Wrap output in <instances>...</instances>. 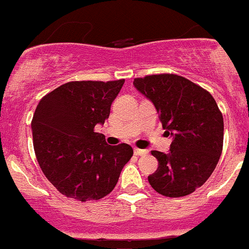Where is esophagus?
I'll return each instance as SVG.
<instances>
[{
	"label": "esophagus",
	"mask_w": 249,
	"mask_h": 249,
	"mask_svg": "<svg viewBox=\"0 0 249 249\" xmlns=\"http://www.w3.org/2000/svg\"><path fill=\"white\" fill-rule=\"evenodd\" d=\"M146 154H147V150L134 149V155H137V156H142V155H146Z\"/></svg>",
	"instance_id": "esophagus-1"
}]
</instances>
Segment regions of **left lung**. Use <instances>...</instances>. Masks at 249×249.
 <instances>
[{
  "instance_id": "left-lung-1",
  "label": "left lung",
  "mask_w": 249,
  "mask_h": 249,
  "mask_svg": "<svg viewBox=\"0 0 249 249\" xmlns=\"http://www.w3.org/2000/svg\"><path fill=\"white\" fill-rule=\"evenodd\" d=\"M133 85L154 104L162 127L173 138L167 154L151 151L159 168L147 177L150 185L167 197L194 193L213 173L223 150L224 121L215 100L178 75L146 76Z\"/></svg>"
}]
</instances>
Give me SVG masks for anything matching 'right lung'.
Wrapping results in <instances>:
<instances>
[{"label":"right lung","mask_w":249,"mask_h":249,"mask_svg":"<svg viewBox=\"0 0 249 249\" xmlns=\"http://www.w3.org/2000/svg\"><path fill=\"white\" fill-rule=\"evenodd\" d=\"M124 80L75 81L48 93L31 122L34 149L42 172L66 197L100 200L111 193L133 156L128 144L107 145L97 124L109 119Z\"/></svg>","instance_id":"add662e5"}]
</instances>
